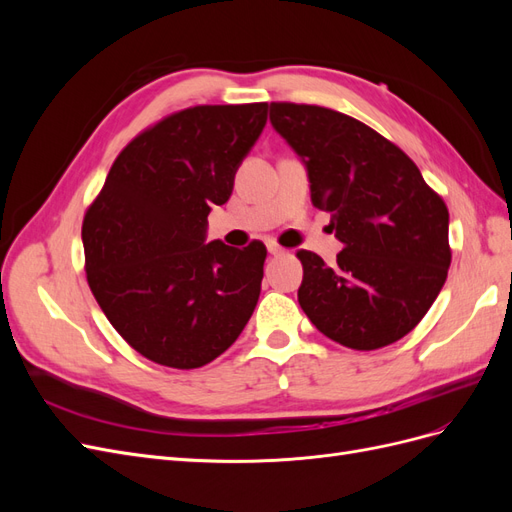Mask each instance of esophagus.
<instances>
[{
  "instance_id": "esophagus-1",
  "label": "esophagus",
  "mask_w": 512,
  "mask_h": 512,
  "mask_svg": "<svg viewBox=\"0 0 512 512\" xmlns=\"http://www.w3.org/2000/svg\"><path fill=\"white\" fill-rule=\"evenodd\" d=\"M267 250H269V254H271V256H282V254L286 252L282 245H277V243H273V241H271V243H267Z\"/></svg>"
}]
</instances>
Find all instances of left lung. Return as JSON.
<instances>
[{"mask_svg": "<svg viewBox=\"0 0 512 512\" xmlns=\"http://www.w3.org/2000/svg\"><path fill=\"white\" fill-rule=\"evenodd\" d=\"M271 123L307 166L312 203L344 243L333 265L299 250V305L314 327L352 350L408 335L440 294L448 209L418 166L363 121L316 104L271 102Z\"/></svg>", "mask_w": 512, "mask_h": 512, "instance_id": "8db88e82", "label": "left lung"}]
</instances>
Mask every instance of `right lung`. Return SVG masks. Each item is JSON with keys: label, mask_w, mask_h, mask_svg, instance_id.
I'll use <instances>...</instances> for the list:
<instances>
[{"label": "right lung", "mask_w": 512, "mask_h": 512, "mask_svg": "<svg viewBox=\"0 0 512 512\" xmlns=\"http://www.w3.org/2000/svg\"><path fill=\"white\" fill-rule=\"evenodd\" d=\"M267 102L162 117L115 158L83 218L85 273L115 331L145 359L196 369L226 352L258 303L267 247L205 243L211 205L267 123Z\"/></svg>", "instance_id": "add662e5"}]
</instances>
